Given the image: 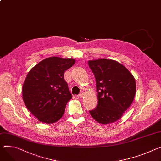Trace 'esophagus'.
<instances>
[{
    "label": "esophagus",
    "mask_w": 161,
    "mask_h": 161,
    "mask_svg": "<svg viewBox=\"0 0 161 161\" xmlns=\"http://www.w3.org/2000/svg\"><path fill=\"white\" fill-rule=\"evenodd\" d=\"M83 95H84V94H83V92H81V93L78 96V97H80V98H81V97H83Z\"/></svg>",
    "instance_id": "esophagus-1"
}]
</instances>
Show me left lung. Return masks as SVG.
<instances>
[{
  "label": "left lung",
  "instance_id": "left-lung-1",
  "mask_svg": "<svg viewBox=\"0 0 161 161\" xmlns=\"http://www.w3.org/2000/svg\"><path fill=\"white\" fill-rule=\"evenodd\" d=\"M89 65L96 78L98 101L90 114L102 125L118 121L134 101L136 92L134 76L123 65L113 60H89Z\"/></svg>",
  "mask_w": 161,
  "mask_h": 161
}]
</instances>
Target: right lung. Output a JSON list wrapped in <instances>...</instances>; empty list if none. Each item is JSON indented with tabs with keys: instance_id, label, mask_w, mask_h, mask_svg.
I'll return each mask as SVG.
<instances>
[{
	"instance_id": "right-lung-1",
	"label": "right lung",
	"mask_w": 161,
	"mask_h": 161,
	"mask_svg": "<svg viewBox=\"0 0 161 161\" xmlns=\"http://www.w3.org/2000/svg\"><path fill=\"white\" fill-rule=\"evenodd\" d=\"M75 62L71 58L52 56L29 72L22 85V98L27 108L39 121L51 124L62 118L72 98L64 72Z\"/></svg>"
}]
</instances>
